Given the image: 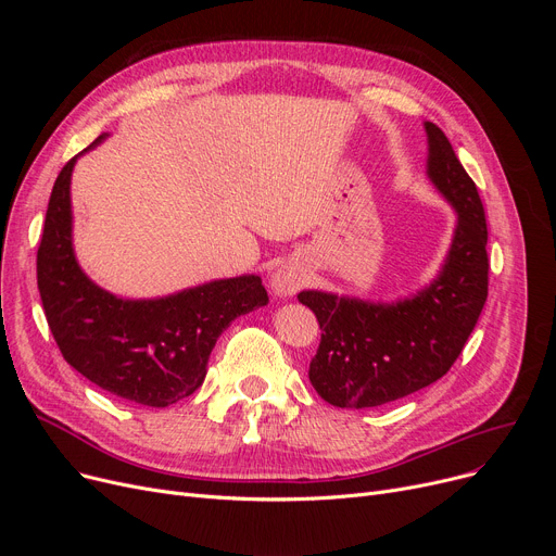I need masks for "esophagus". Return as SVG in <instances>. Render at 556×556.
Wrapping results in <instances>:
<instances>
[{
  "mask_svg": "<svg viewBox=\"0 0 556 556\" xmlns=\"http://www.w3.org/2000/svg\"><path fill=\"white\" fill-rule=\"evenodd\" d=\"M306 283V270L298 263H283L270 277V288L277 298H290Z\"/></svg>",
  "mask_w": 556,
  "mask_h": 556,
  "instance_id": "esophagus-1",
  "label": "esophagus"
}]
</instances>
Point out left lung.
I'll list each match as a JSON object with an SVG mask.
<instances>
[{"label":"left lung","mask_w":556,"mask_h":556,"mask_svg":"<svg viewBox=\"0 0 556 556\" xmlns=\"http://www.w3.org/2000/svg\"><path fill=\"white\" fill-rule=\"evenodd\" d=\"M426 175L457 214L437 277L415 295L369 302L327 290H302L323 340L308 367L315 392L338 407H376L403 399L451 369L486 302V220L476 182L448 137L424 122Z\"/></svg>","instance_id":"1"}]
</instances>
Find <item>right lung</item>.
<instances>
[{
    "mask_svg": "<svg viewBox=\"0 0 556 556\" xmlns=\"http://www.w3.org/2000/svg\"><path fill=\"white\" fill-rule=\"evenodd\" d=\"M103 139L108 132L83 153ZM80 155L55 178L38 248L49 329L87 381L139 405L166 407L202 386L218 336L237 317L266 306L268 293L256 275L214 279L153 300L108 293L83 273L74 252L72 170Z\"/></svg>",
    "mask_w": 556,
    "mask_h": 556,
    "instance_id": "1",
    "label": "right lung"
}]
</instances>
